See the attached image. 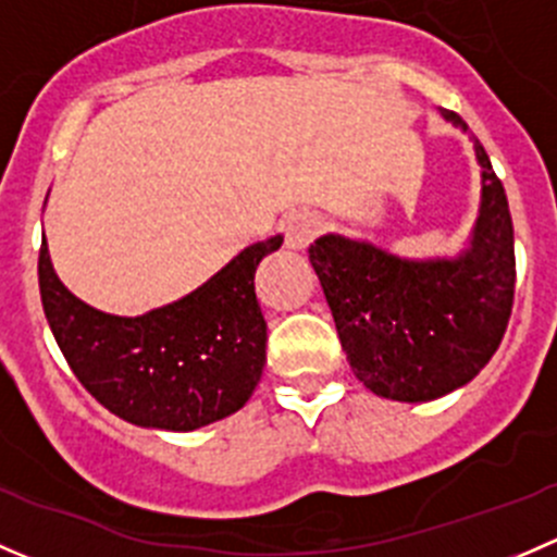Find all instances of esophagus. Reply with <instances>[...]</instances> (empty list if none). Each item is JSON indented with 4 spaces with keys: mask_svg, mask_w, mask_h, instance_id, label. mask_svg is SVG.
Returning <instances> with one entry per match:
<instances>
[{
    "mask_svg": "<svg viewBox=\"0 0 557 557\" xmlns=\"http://www.w3.org/2000/svg\"><path fill=\"white\" fill-rule=\"evenodd\" d=\"M285 232V247L290 250H305L314 243V237L320 234V221L312 212H299V215H290L283 226Z\"/></svg>",
    "mask_w": 557,
    "mask_h": 557,
    "instance_id": "1",
    "label": "esophagus"
}]
</instances>
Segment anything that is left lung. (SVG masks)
Listing matches in <instances>:
<instances>
[{
  "label": "left lung",
  "instance_id": "1",
  "mask_svg": "<svg viewBox=\"0 0 557 557\" xmlns=\"http://www.w3.org/2000/svg\"><path fill=\"white\" fill-rule=\"evenodd\" d=\"M469 132L463 117L442 110ZM482 207L455 261H404L380 247L320 237L310 261L352 372L377 396L434 401L480 374L498 350L515 301V228L507 194L480 139Z\"/></svg>",
  "mask_w": 557,
  "mask_h": 557
}]
</instances>
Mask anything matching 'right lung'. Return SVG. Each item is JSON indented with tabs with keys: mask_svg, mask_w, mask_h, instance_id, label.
I'll use <instances>...</instances> for the list:
<instances>
[{
	"mask_svg": "<svg viewBox=\"0 0 557 557\" xmlns=\"http://www.w3.org/2000/svg\"><path fill=\"white\" fill-rule=\"evenodd\" d=\"M283 237L245 247L201 288L139 318L83 305L39 247V296L81 385L117 418L145 429L194 431L245 407L267 363V320L252 290L258 261Z\"/></svg>",
	"mask_w": 557,
	"mask_h": 557,
	"instance_id": "obj_1",
	"label": "right lung"
}]
</instances>
